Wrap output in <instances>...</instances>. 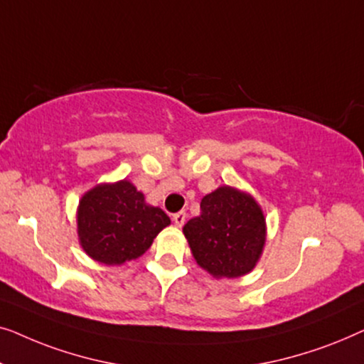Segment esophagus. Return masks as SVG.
<instances>
[{
	"label": "esophagus",
	"instance_id": "1",
	"mask_svg": "<svg viewBox=\"0 0 364 364\" xmlns=\"http://www.w3.org/2000/svg\"><path fill=\"white\" fill-rule=\"evenodd\" d=\"M186 218H187V213L183 210L173 213V223H176L177 227H182L183 223H186Z\"/></svg>",
	"mask_w": 364,
	"mask_h": 364
}]
</instances>
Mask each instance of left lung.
I'll list each match as a JSON object with an SVG mask.
<instances>
[{
    "instance_id": "8db88e82",
    "label": "left lung",
    "mask_w": 364,
    "mask_h": 364,
    "mask_svg": "<svg viewBox=\"0 0 364 364\" xmlns=\"http://www.w3.org/2000/svg\"><path fill=\"white\" fill-rule=\"evenodd\" d=\"M183 235L198 265L217 278H237L260 258L265 218L250 196L220 187L202 198L200 215L183 225Z\"/></svg>"
}]
</instances>
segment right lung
Segmentation results:
<instances>
[{
	"mask_svg": "<svg viewBox=\"0 0 364 364\" xmlns=\"http://www.w3.org/2000/svg\"><path fill=\"white\" fill-rule=\"evenodd\" d=\"M171 223L159 207L144 202L131 182L97 186L82 197L77 210L81 245L94 260L122 265L141 257Z\"/></svg>",
	"mask_w": 364,
	"mask_h": 364,
	"instance_id": "right-lung-1",
	"label": "right lung"
}]
</instances>
